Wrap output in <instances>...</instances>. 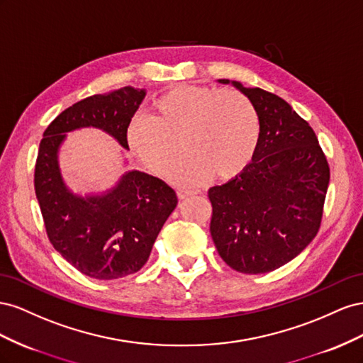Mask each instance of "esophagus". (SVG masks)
<instances>
[{
    "instance_id": "obj_1",
    "label": "esophagus",
    "mask_w": 363,
    "mask_h": 363,
    "mask_svg": "<svg viewBox=\"0 0 363 363\" xmlns=\"http://www.w3.org/2000/svg\"><path fill=\"white\" fill-rule=\"evenodd\" d=\"M178 198L179 199H185V198H189V196H193V194H198L199 191L198 190H190V189H178Z\"/></svg>"
}]
</instances>
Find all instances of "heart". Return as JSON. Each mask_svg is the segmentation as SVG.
<instances>
[{"instance_id":"b5f03b06","label":"heart","mask_w":363,"mask_h":363,"mask_svg":"<svg viewBox=\"0 0 363 363\" xmlns=\"http://www.w3.org/2000/svg\"><path fill=\"white\" fill-rule=\"evenodd\" d=\"M260 120L252 101L240 91L184 85L152 103L150 116L129 123L130 152L153 172L169 167L181 147L187 152L170 174L185 184H201L214 174H240L258 147Z\"/></svg>"}]
</instances>
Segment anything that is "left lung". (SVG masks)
<instances>
[{
	"instance_id": "left-lung-1",
	"label": "left lung",
	"mask_w": 363,
	"mask_h": 363,
	"mask_svg": "<svg viewBox=\"0 0 363 363\" xmlns=\"http://www.w3.org/2000/svg\"><path fill=\"white\" fill-rule=\"evenodd\" d=\"M233 84L252 101L260 140L252 162L208 190L210 231L222 260L242 274L275 271L306 250L323 220L330 181L325 155L308 123L286 100Z\"/></svg>"
}]
</instances>
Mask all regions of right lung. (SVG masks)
Listing matches in <instances>:
<instances>
[{"label":"right lung","instance_id":"right-lung-1","mask_svg":"<svg viewBox=\"0 0 363 363\" xmlns=\"http://www.w3.org/2000/svg\"><path fill=\"white\" fill-rule=\"evenodd\" d=\"M144 96V89L124 86L80 100L48 124L39 144L35 191L48 239L71 266L96 279L138 272L178 198L169 184L138 170L105 194L82 198L62 181L57 152L65 133L80 128H99L129 149L126 132Z\"/></svg>","mask_w":363,"mask_h":363}]
</instances>
